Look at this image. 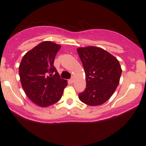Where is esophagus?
Wrapping results in <instances>:
<instances>
[{
    "instance_id": "esophagus-1",
    "label": "esophagus",
    "mask_w": 146,
    "mask_h": 146,
    "mask_svg": "<svg viewBox=\"0 0 146 146\" xmlns=\"http://www.w3.org/2000/svg\"><path fill=\"white\" fill-rule=\"evenodd\" d=\"M73 80H73V77H72V78H71V79H70V82H71V83H73Z\"/></svg>"
}]
</instances>
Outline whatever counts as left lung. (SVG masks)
<instances>
[{
  "label": "left lung",
  "mask_w": 146,
  "mask_h": 146,
  "mask_svg": "<svg viewBox=\"0 0 146 146\" xmlns=\"http://www.w3.org/2000/svg\"><path fill=\"white\" fill-rule=\"evenodd\" d=\"M86 74V87L79 94L80 101L98 106L110 99L119 83L121 68L117 58L95 46L78 48Z\"/></svg>",
  "instance_id": "left-lung-1"
}]
</instances>
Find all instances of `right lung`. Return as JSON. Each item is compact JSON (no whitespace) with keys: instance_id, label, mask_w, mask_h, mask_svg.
Instances as JSON below:
<instances>
[{"instance_id":"obj_1","label":"right lung","mask_w":146,"mask_h":146,"mask_svg":"<svg viewBox=\"0 0 146 146\" xmlns=\"http://www.w3.org/2000/svg\"><path fill=\"white\" fill-rule=\"evenodd\" d=\"M61 46L50 41L40 43L21 60L19 75L23 90L33 103L46 107L62 96L67 81L60 78L53 65Z\"/></svg>"}]
</instances>
